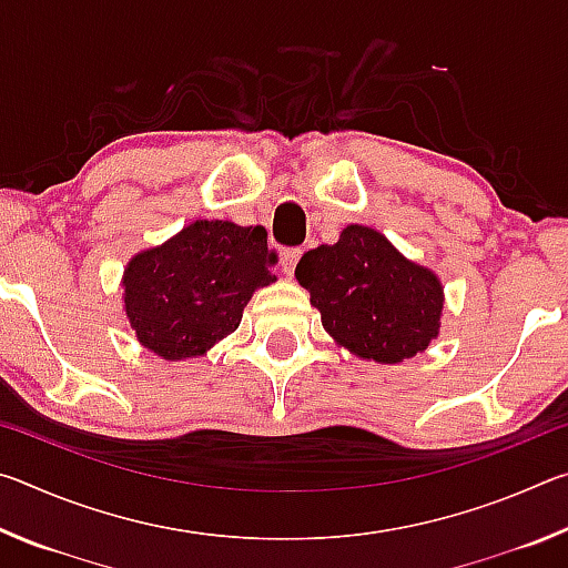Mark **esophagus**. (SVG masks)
Here are the masks:
<instances>
[{"label": "esophagus", "mask_w": 568, "mask_h": 568, "mask_svg": "<svg viewBox=\"0 0 568 568\" xmlns=\"http://www.w3.org/2000/svg\"><path fill=\"white\" fill-rule=\"evenodd\" d=\"M301 255H303L301 247H291L281 255V267H283L285 277H291L295 273V265H297V261H301Z\"/></svg>", "instance_id": "obj_1"}]
</instances>
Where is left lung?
I'll list each match as a JSON object with an SVG mask.
<instances>
[{
	"label": "left lung",
	"instance_id": "8db88e82",
	"mask_svg": "<svg viewBox=\"0 0 568 568\" xmlns=\"http://www.w3.org/2000/svg\"><path fill=\"white\" fill-rule=\"evenodd\" d=\"M295 277L321 311L325 333L363 361L396 365L438 338L440 277L368 225H348L338 243L307 250Z\"/></svg>",
	"mask_w": 568,
	"mask_h": 568
}]
</instances>
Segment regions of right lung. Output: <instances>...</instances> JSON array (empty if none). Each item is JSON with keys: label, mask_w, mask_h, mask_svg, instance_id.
<instances>
[{"label": "right lung", "mask_w": 568, "mask_h": 568, "mask_svg": "<svg viewBox=\"0 0 568 568\" xmlns=\"http://www.w3.org/2000/svg\"><path fill=\"white\" fill-rule=\"evenodd\" d=\"M265 227L195 220L140 250L122 273V307L140 345L162 361L203 358L237 331L257 287L275 283Z\"/></svg>", "instance_id": "obj_1"}]
</instances>
